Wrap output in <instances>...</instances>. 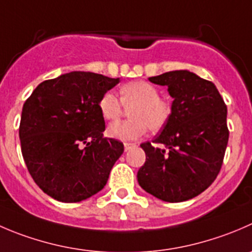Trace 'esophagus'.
I'll return each mask as SVG.
<instances>
[{
  "label": "esophagus",
  "mask_w": 252,
  "mask_h": 252,
  "mask_svg": "<svg viewBox=\"0 0 252 252\" xmlns=\"http://www.w3.org/2000/svg\"><path fill=\"white\" fill-rule=\"evenodd\" d=\"M135 146H136V144H134V143H124V150L129 151L130 149L135 148Z\"/></svg>",
  "instance_id": "obj_1"
}]
</instances>
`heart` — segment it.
I'll use <instances>...</instances> for the list:
<instances>
[{"mask_svg":"<svg viewBox=\"0 0 252 252\" xmlns=\"http://www.w3.org/2000/svg\"><path fill=\"white\" fill-rule=\"evenodd\" d=\"M123 104L133 106L129 111L130 121L114 122L107 128V135L117 140H136L146 133L148 126L153 131L160 130L171 116V104L158 97V90L146 81L123 85L121 98L113 92H106L99 99L98 108L104 119L114 121L123 112Z\"/></svg>","mask_w":252,"mask_h":252,"instance_id":"1","label":"heart"}]
</instances>
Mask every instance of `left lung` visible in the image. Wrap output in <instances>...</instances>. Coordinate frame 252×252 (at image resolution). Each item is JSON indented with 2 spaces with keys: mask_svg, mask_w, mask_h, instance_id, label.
I'll use <instances>...</instances> for the list:
<instances>
[{
  "mask_svg": "<svg viewBox=\"0 0 252 252\" xmlns=\"http://www.w3.org/2000/svg\"><path fill=\"white\" fill-rule=\"evenodd\" d=\"M149 81L167 86L173 98L162 131L140 144L145 163L138 182L148 193L176 203L198 196L220 171L228 145L226 106L216 85L188 70H176Z\"/></svg>",
  "mask_w": 252,
  "mask_h": 252,
  "instance_id": "left-lung-1",
  "label": "left lung"
}]
</instances>
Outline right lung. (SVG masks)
I'll return each mask as SVG.
<instances>
[{"label":"right lung","instance_id":"right-lung-1","mask_svg":"<svg viewBox=\"0 0 252 252\" xmlns=\"http://www.w3.org/2000/svg\"><path fill=\"white\" fill-rule=\"evenodd\" d=\"M118 84L119 79L72 71L41 82L23 104L22 155L34 182L51 198L81 202L106 186L124 145L103 138L98 102Z\"/></svg>","mask_w":252,"mask_h":252}]
</instances>
